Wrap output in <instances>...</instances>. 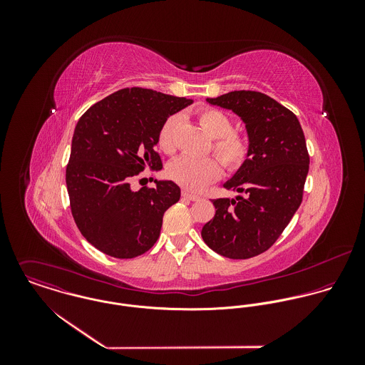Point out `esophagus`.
Segmentation results:
<instances>
[{
    "mask_svg": "<svg viewBox=\"0 0 365 365\" xmlns=\"http://www.w3.org/2000/svg\"><path fill=\"white\" fill-rule=\"evenodd\" d=\"M181 195H182V198H185V200H190V201H200V195H195V194H191V192H188V191H182L181 192Z\"/></svg>",
    "mask_w": 365,
    "mask_h": 365,
    "instance_id": "1",
    "label": "esophagus"
}]
</instances>
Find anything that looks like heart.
<instances>
[{
  "label": "heart",
  "instance_id": "b5f03b06",
  "mask_svg": "<svg viewBox=\"0 0 365 365\" xmlns=\"http://www.w3.org/2000/svg\"><path fill=\"white\" fill-rule=\"evenodd\" d=\"M197 118L202 129L213 138L210 149L223 167L229 171H237L243 167L250 155V142L243 133L233 130L230 116L216 108H202L198 110ZM180 123L181 116L175 113L168 116L158 130L157 145L165 155L175 152V135ZM220 163L215 157H178L170 163L167 174L184 190L198 192L220 177Z\"/></svg>",
  "mask_w": 365,
  "mask_h": 365
}]
</instances>
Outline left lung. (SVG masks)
I'll list each match as a JSON object with an SVG mask.
<instances>
[{"label": "left lung", "mask_w": 365, "mask_h": 365, "mask_svg": "<svg viewBox=\"0 0 365 365\" xmlns=\"http://www.w3.org/2000/svg\"><path fill=\"white\" fill-rule=\"evenodd\" d=\"M207 101L243 119L250 155L223 185L246 197L212 200L216 213L201 235L223 257L250 259L277 242L302 202L309 171L305 135L292 110L259 91H232Z\"/></svg>", "instance_id": "1"}]
</instances>
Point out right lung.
Listing matches in <instances>:
<instances>
[{
	"label": "right lung",
	"instance_id": "right-lung-1",
	"mask_svg": "<svg viewBox=\"0 0 365 365\" xmlns=\"http://www.w3.org/2000/svg\"><path fill=\"white\" fill-rule=\"evenodd\" d=\"M192 104L155 90L122 88L90 106L78 119L66 168L74 222L96 249L115 259H133L156 243L163 215L178 202L173 181L133 191L146 167L161 170L155 150L163 122Z\"/></svg>",
	"mask_w": 365,
	"mask_h": 365
}]
</instances>
